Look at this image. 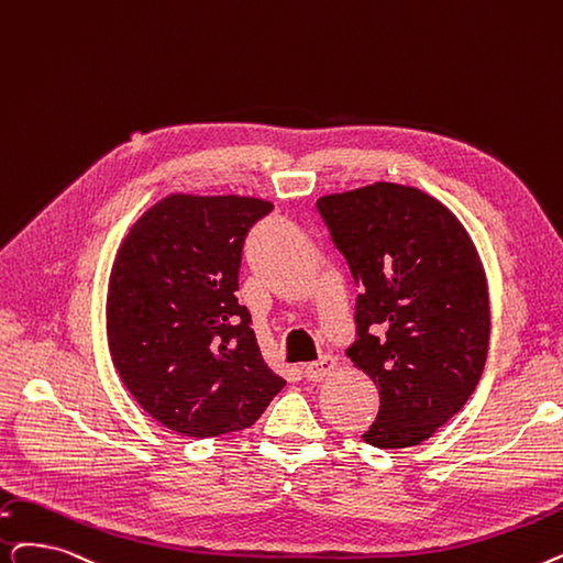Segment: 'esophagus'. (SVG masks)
Segmentation results:
<instances>
[{"instance_id":"34e87169","label":"esophagus","mask_w":563,"mask_h":563,"mask_svg":"<svg viewBox=\"0 0 563 563\" xmlns=\"http://www.w3.org/2000/svg\"><path fill=\"white\" fill-rule=\"evenodd\" d=\"M335 368V361H333V356H329V354H322L320 358L317 361H312V363H308L306 368H303V375H306V379H310V382H320V379H324L327 375H331V371Z\"/></svg>"}]
</instances>
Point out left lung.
I'll return each mask as SVG.
<instances>
[{
    "instance_id": "left-lung-1",
    "label": "left lung",
    "mask_w": 563,
    "mask_h": 563,
    "mask_svg": "<svg viewBox=\"0 0 563 563\" xmlns=\"http://www.w3.org/2000/svg\"><path fill=\"white\" fill-rule=\"evenodd\" d=\"M356 295L347 356L379 388L377 449L428 439L464 407L490 345L481 257L457 218L419 188L379 181L317 200Z\"/></svg>"
}]
</instances>
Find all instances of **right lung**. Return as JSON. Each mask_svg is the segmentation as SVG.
<instances>
[{
  "mask_svg": "<svg viewBox=\"0 0 563 563\" xmlns=\"http://www.w3.org/2000/svg\"><path fill=\"white\" fill-rule=\"evenodd\" d=\"M274 205L169 195L133 225L108 285V345L129 394L186 437L253 426L285 386L239 303L251 228Z\"/></svg>",
  "mask_w": 563,
  "mask_h": 563,
  "instance_id": "right-lung-1",
  "label": "right lung"
}]
</instances>
